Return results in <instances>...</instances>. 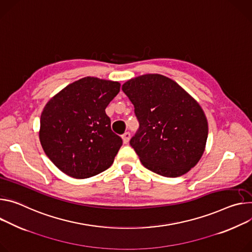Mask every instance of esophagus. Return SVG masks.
I'll use <instances>...</instances> for the list:
<instances>
[{
	"mask_svg": "<svg viewBox=\"0 0 252 252\" xmlns=\"http://www.w3.org/2000/svg\"><path fill=\"white\" fill-rule=\"evenodd\" d=\"M123 142H124V144H128V142H129V139H130V133L129 132H125L124 134H123Z\"/></svg>",
	"mask_w": 252,
	"mask_h": 252,
	"instance_id": "1",
	"label": "esophagus"
}]
</instances>
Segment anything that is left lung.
Wrapping results in <instances>:
<instances>
[{"instance_id": "8db88e82", "label": "left lung", "mask_w": 252, "mask_h": 252, "mask_svg": "<svg viewBox=\"0 0 252 252\" xmlns=\"http://www.w3.org/2000/svg\"><path fill=\"white\" fill-rule=\"evenodd\" d=\"M122 89L140 123L129 144L142 164L169 178L195 167L208 136V122L197 100L171 78L156 73L131 78Z\"/></svg>"}]
</instances>
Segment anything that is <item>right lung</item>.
Masks as SVG:
<instances>
[{
  "mask_svg": "<svg viewBox=\"0 0 252 252\" xmlns=\"http://www.w3.org/2000/svg\"><path fill=\"white\" fill-rule=\"evenodd\" d=\"M121 83L84 77L68 84L44 106L39 139L51 162L75 179L95 176L112 163L123 145L105 108Z\"/></svg>",
  "mask_w": 252,
  "mask_h": 252,
  "instance_id": "1",
  "label": "right lung"
}]
</instances>
